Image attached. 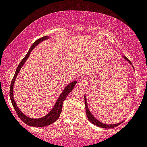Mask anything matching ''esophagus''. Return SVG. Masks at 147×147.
I'll return each mask as SVG.
<instances>
[{"label": "esophagus", "mask_w": 147, "mask_h": 147, "mask_svg": "<svg viewBox=\"0 0 147 147\" xmlns=\"http://www.w3.org/2000/svg\"><path fill=\"white\" fill-rule=\"evenodd\" d=\"M79 84L82 86H85L86 84V81L84 79H80L79 80Z\"/></svg>", "instance_id": "1"}]
</instances>
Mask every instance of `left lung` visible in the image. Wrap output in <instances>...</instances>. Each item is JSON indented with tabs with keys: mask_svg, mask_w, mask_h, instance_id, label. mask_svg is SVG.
I'll return each instance as SVG.
<instances>
[{
	"mask_svg": "<svg viewBox=\"0 0 147 147\" xmlns=\"http://www.w3.org/2000/svg\"><path fill=\"white\" fill-rule=\"evenodd\" d=\"M123 58L125 59V60L127 61L129 63H130L131 66H132V67L134 68V66L132 63H131V61L129 60V59L126 58V57L123 56H122ZM84 100H85V105H86V115L87 117H88V120L91 122L92 124H94V125L98 126V127H100L102 128H114L115 127L117 126H119V124L122 123V122L119 123H117V124H104L102 123V122H100V121H98V119H96L94 117L93 115V114L91 113V111H89V108L88 106V104H87V99H86V96L84 95Z\"/></svg>",
	"mask_w": 147,
	"mask_h": 147,
	"instance_id": "8db88e82",
	"label": "left lung"
}]
</instances>
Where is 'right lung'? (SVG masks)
<instances>
[{
	"instance_id": "right-lung-1",
	"label": "right lung",
	"mask_w": 147,
	"mask_h": 147,
	"mask_svg": "<svg viewBox=\"0 0 147 147\" xmlns=\"http://www.w3.org/2000/svg\"><path fill=\"white\" fill-rule=\"evenodd\" d=\"M49 38H50L49 36H44L43 38H39L36 41H35L34 44L31 46L30 49H29V51L28 52V53H27L26 55L24 56V58L22 59V61L20 62L18 67H17L16 73H15L13 78L11 82L10 90H9V96H10L11 104L13 106L15 110L16 111L17 115H18L19 117L21 119V121H23L24 123L27 124V125L34 126V127H42V126H49L50 124L54 123L56 121L58 120V119L59 117V115H60V113L61 112L62 104H63L64 100L74 89V86H75L77 83V81L75 80L72 82L70 84H69L67 86H65V88L62 91L61 93L60 94V95H59V98H58V100H57L55 105H54L53 109L50 111V112L47 114V115L43 117H41L39 119L30 118L24 115V114L19 109L18 107H17L13 97V85L17 76L18 75V73H19L21 69L23 67V65L27 60V59L28 58L32 50L38 45L39 43H40L41 42L46 40V39H48Z\"/></svg>"
}]
</instances>
